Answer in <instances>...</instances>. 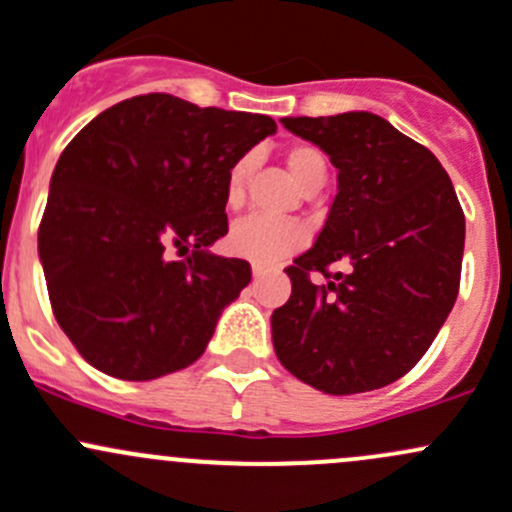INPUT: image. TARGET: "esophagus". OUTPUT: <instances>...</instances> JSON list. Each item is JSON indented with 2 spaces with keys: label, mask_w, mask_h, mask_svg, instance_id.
<instances>
[{
  "label": "esophagus",
  "mask_w": 512,
  "mask_h": 512,
  "mask_svg": "<svg viewBox=\"0 0 512 512\" xmlns=\"http://www.w3.org/2000/svg\"><path fill=\"white\" fill-rule=\"evenodd\" d=\"M265 267H260V265H252V275H255V280H257V277H262V275H265Z\"/></svg>",
  "instance_id": "34e87169"
}]
</instances>
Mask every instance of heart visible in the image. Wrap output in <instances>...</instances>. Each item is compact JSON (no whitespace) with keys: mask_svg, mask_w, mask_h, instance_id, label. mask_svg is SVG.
Here are the masks:
<instances>
[{"mask_svg":"<svg viewBox=\"0 0 512 512\" xmlns=\"http://www.w3.org/2000/svg\"><path fill=\"white\" fill-rule=\"evenodd\" d=\"M285 163L297 180L299 188L307 193L312 188H322L327 180V156L312 143H294L285 151ZM252 173V158L242 156L230 165L225 175V208L240 210L245 205L247 195V178ZM227 245L237 257L255 262V265H277L285 257L294 255L307 245V230L292 220H272L262 215H250L240 220L230 230Z\"/></svg>","mask_w":512,"mask_h":512,"instance_id":"b5f03b06","label":"heart"}]
</instances>
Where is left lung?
Instances as JSON below:
<instances>
[{"instance_id": "obj_1", "label": "left lung", "mask_w": 512, "mask_h": 512, "mask_svg": "<svg viewBox=\"0 0 512 512\" xmlns=\"http://www.w3.org/2000/svg\"><path fill=\"white\" fill-rule=\"evenodd\" d=\"M282 123L327 153L339 193L314 247L285 267L292 294L272 314L277 359L324 394L394 384L428 352L461 287L466 218L451 178L374 113Z\"/></svg>"}]
</instances>
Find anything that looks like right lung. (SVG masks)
<instances>
[{"mask_svg":"<svg viewBox=\"0 0 512 512\" xmlns=\"http://www.w3.org/2000/svg\"><path fill=\"white\" fill-rule=\"evenodd\" d=\"M275 131L260 113L146 94L98 113L64 148L39 257L51 312L91 366L148 381L203 356L252 280L247 260L208 252L227 235L225 175Z\"/></svg>","mask_w":512,"mask_h":512,"instance_id":"1","label":"right lung"}]
</instances>
